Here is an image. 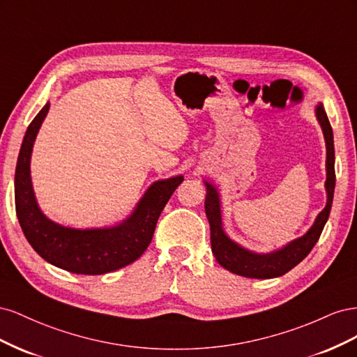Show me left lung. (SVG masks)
<instances>
[{
	"instance_id": "1",
	"label": "left lung",
	"mask_w": 357,
	"mask_h": 357,
	"mask_svg": "<svg viewBox=\"0 0 357 357\" xmlns=\"http://www.w3.org/2000/svg\"><path fill=\"white\" fill-rule=\"evenodd\" d=\"M316 114L319 123L323 129V135L326 139V192H328V204L323 211L317 215L314 225L311 226L310 231L301 236V238L291 241L284 248L274 253L268 255H257L245 250L231 241L225 235L222 229V215H220V204L219 195L215 189L205 183L207 186V197H205V214H207L210 222V234H211V250L218 261L225 269L248 278H274L284 275L291 268H295L301 261L308 256L312 250V247L320 238V234L325 228L328 222L332 199H333V189H335V152H333V134L329 119L326 116L323 105L319 104L316 109Z\"/></svg>"
}]
</instances>
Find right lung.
Returning <instances> with one entry per match:
<instances>
[{
  "mask_svg": "<svg viewBox=\"0 0 357 357\" xmlns=\"http://www.w3.org/2000/svg\"><path fill=\"white\" fill-rule=\"evenodd\" d=\"M46 104L26 129L15 174L16 214L28 243L49 264L83 275H101L123 268L142 256L153 238L159 215L183 176L153 183L131 218L114 228L71 229L50 222L38 208L31 185L29 160Z\"/></svg>",
  "mask_w": 357,
  "mask_h": 357,
  "instance_id": "right-lung-1",
  "label": "right lung"
}]
</instances>
